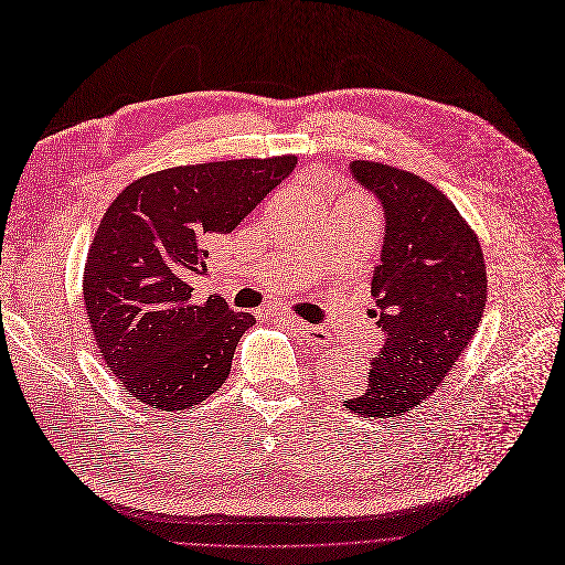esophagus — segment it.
<instances>
[{
  "mask_svg": "<svg viewBox=\"0 0 565 565\" xmlns=\"http://www.w3.org/2000/svg\"><path fill=\"white\" fill-rule=\"evenodd\" d=\"M288 326L296 330L300 337H307L311 343H326V341H330V334L323 328H318V326H309V323L296 321V318H290Z\"/></svg>",
  "mask_w": 565,
  "mask_h": 565,
  "instance_id": "esophagus-1",
  "label": "esophagus"
}]
</instances>
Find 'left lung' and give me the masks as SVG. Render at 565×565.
<instances>
[{"mask_svg": "<svg viewBox=\"0 0 565 565\" xmlns=\"http://www.w3.org/2000/svg\"><path fill=\"white\" fill-rule=\"evenodd\" d=\"M349 170L383 210L372 277L383 347L366 387L343 406L395 418L423 404L469 347L487 302L484 258L476 233L427 180L374 161H351Z\"/></svg>", "mask_w": 565, "mask_h": 565, "instance_id": "obj_1", "label": "left lung"}]
</instances>
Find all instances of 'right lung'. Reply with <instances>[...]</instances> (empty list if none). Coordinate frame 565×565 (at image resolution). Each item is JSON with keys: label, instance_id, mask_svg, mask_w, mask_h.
Returning <instances> with one entry per match:
<instances>
[{"label": "right lung", "instance_id": "right-lung-1", "mask_svg": "<svg viewBox=\"0 0 565 565\" xmlns=\"http://www.w3.org/2000/svg\"><path fill=\"white\" fill-rule=\"evenodd\" d=\"M298 157L159 170L131 182L92 239L83 298L110 372L142 404L182 411L224 385L256 318L222 298L191 300L205 244L233 233Z\"/></svg>", "mask_w": 565, "mask_h": 565}]
</instances>
